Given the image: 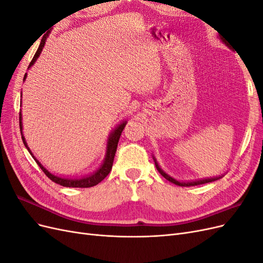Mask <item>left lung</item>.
I'll list each match as a JSON object with an SVG mask.
<instances>
[{
  "instance_id": "8db88e82",
  "label": "left lung",
  "mask_w": 263,
  "mask_h": 263,
  "mask_svg": "<svg viewBox=\"0 0 263 263\" xmlns=\"http://www.w3.org/2000/svg\"><path fill=\"white\" fill-rule=\"evenodd\" d=\"M225 44L227 45V43L225 42ZM155 160V164H156V168H157V170L159 171V173L161 174V176L164 178V179H166L168 181H170L171 183H174V184H177V185H180V186H193V185H200V184H205V183H210V182H213V181H216V180H218L220 177H216V178H211V179H204V180H198V181H193V182H179V181H177V180H174L173 178H171L170 176H168V174L166 173H164L161 169H160V166L158 165V163L156 162V159H154Z\"/></svg>"
}]
</instances>
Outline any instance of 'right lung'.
<instances>
[{
  "mask_svg": "<svg viewBox=\"0 0 263 263\" xmlns=\"http://www.w3.org/2000/svg\"><path fill=\"white\" fill-rule=\"evenodd\" d=\"M46 39H47V36H44L43 39H42V42H41V45H39L38 49H37V51H36V53L34 55V58L31 59V61L29 63V67H31V66L34 65V62L37 60V58L39 57V54H41V52H42V50L44 48V46H45ZM25 78H26V73H25V77H24V80H25ZM125 126H126V122H123L122 124L118 125L117 128L112 134H110L109 139H108V144H107L106 158H105L104 162H103V164L101 165V168L97 172L93 173L92 176H90V177L82 178V179H65V178H59L57 176H53V174L48 172V170H46L44 166L41 164V162H39L37 159L33 156V154L30 153V150L27 147V144H26V141H25V138H24L23 133H22V130H23V127H22V114L20 112V129H21V135H22V139H23L24 145H25V147L29 151V154L33 156V158L35 159V161L39 165V168L43 170V172L46 174L47 177H48L54 183H57V184H60L62 186H67V187H91V186H94V185L99 184V183L102 180H104L107 177V174L110 172V170H112L118 140H119V138H121V135H122L123 129L125 128Z\"/></svg>",
  "mask_w": 263,
  "mask_h": 263,
  "instance_id": "add662e5",
  "label": "right lung"
}]
</instances>
